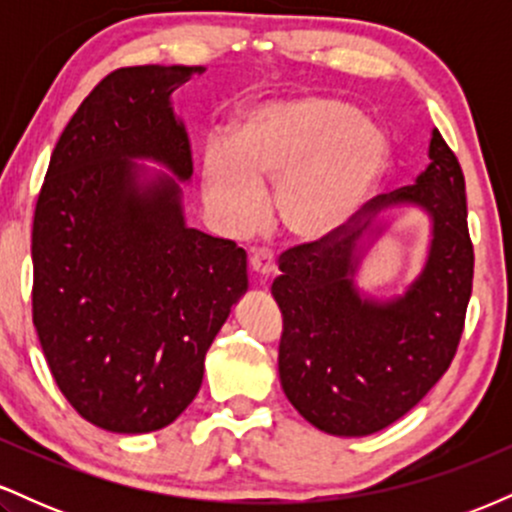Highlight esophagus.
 Masks as SVG:
<instances>
[{"mask_svg": "<svg viewBox=\"0 0 512 512\" xmlns=\"http://www.w3.org/2000/svg\"><path fill=\"white\" fill-rule=\"evenodd\" d=\"M250 269L257 279H269V276L276 272V262H274L272 252H267V250L255 252V255L250 257Z\"/></svg>", "mask_w": 512, "mask_h": 512, "instance_id": "1", "label": "esophagus"}]
</instances>
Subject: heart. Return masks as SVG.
<instances>
[{"instance_id": "obj_1", "label": "heart", "mask_w": 512, "mask_h": 512, "mask_svg": "<svg viewBox=\"0 0 512 512\" xmlns=\"http://www.w3.org/2000/svg\"><path fill=\"white\" fill-rule=\"evenodd\" d=\"M390 154L383 129L356 105L293 96L243 110L231 144L204 146L199 178L226 231H252L262 219L264 187H276L274 219L284 236L320 245L361 214L390 168Z\"/></svg>"}]
</instances>
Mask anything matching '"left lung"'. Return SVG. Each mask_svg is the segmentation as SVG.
Segmentation results:
<instances>
[{
	"mask_svg": "<svg viewBox=\"0 0 512 512\" xmlns=\"http://www.w3.org/2000/svg\"><path fill=\"white\" fill-rule=\"evenodd\" d=\"M404 208L429 219L425 264L402 294L375 297L357 272ZM368 211L342 239L286 252L272 284L284 315L281 387L308 424L342 438L383 431L426 397L455 356L472 296L464 175L436 127L424 173L370 199Z\"/></svg>",
	"mask_w": 512,
	"mask_h": 512,
	"instance_id": "obj_1",
	"label": "left lung"
}]
</instances>
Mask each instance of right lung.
Instances as JSON below:
<instances>
[{
	"instance_id": "add662e5",
	"label": "right lung",
	"mask_w": 512,
	"mask_h": 512,
	"mask_svg": "<svg viewBox=\"0 0 512 512\" xmlns=\"http://www.w3.org/2000/svg\"><path fill=\"white\" fill-rule=\"evenodd\" d=\"M204 72L105 76L64 127L35 204V332L67 402L110 433L158 431L190 407L248 291L245 250L187 226L182 207L192 154L173 93Z\"/></svg>"
}]
</instances>
